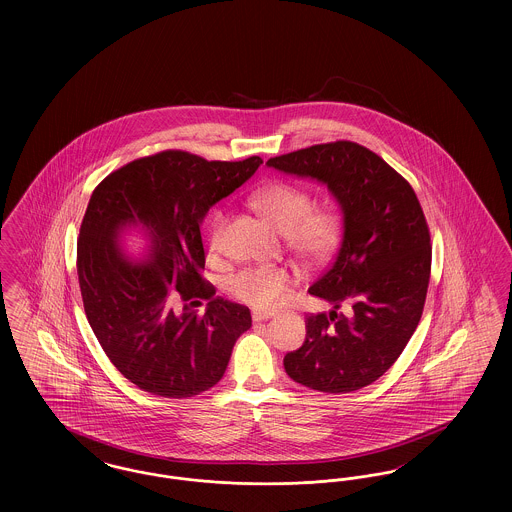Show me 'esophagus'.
I'll return each instance as SVG.
<instances>
[{"mask_svg":"<svg viewBox=\"0 0 512 512\" xmlns=\"http://www.w3.org/2000/svg\"><path fill=\"white\" fill-rule=\"evenodd\" d=\"M253 322H261V320H268V318L274 317L272 311H253Z\"/></svg>","mask_w":512,"mask_h":512,"instance_id":"34e87169","label":"esophagus"}]
</instances>
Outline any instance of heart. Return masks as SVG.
I'll list each match as a JSON object with an SVG mask.
<instances>
[{
  "mask_svg": "<svg viewBox=\"0 0 512 512\" xmlns=\"http://www.w3.org/2000/svg\"><path fill=\"white\" fill-rule=\"evenodd\" d=\"M253 209L284 234L293 253L307 263H324L341 240L340 213L330 205H315L313 197L299 186L276 182L251 195ZM226 215L217 211L209 228V249L217 253ZM295 284V274L286 267H251L228 280V290L247 305L268 311L284 303Z\"/></svg>",
  "mask_w": 512,
  "mask_h": 512,
  "instance_id": "b5f03b06",
  "label": "heart"
}]
</instances>
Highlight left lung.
<instances>
[{
  "label": "left lung",
  "mask_w": 512,
  "mask_h": 512,
  "mask_svg": "<svg viewBox=\"0 0 512 512\" xmlns=\"http://www.w3.org/2000/svg\"><path fill=\"white\" fill-rule=\"evenodd\" d=\"M267 167L326 186L343 220L338 255L309 288L332 311L307 317L305 343L284 368L311 390H361L397 361L422 317L432 265L422 207L401 174L353 142L299 149ZM343 302L349 316L337 313Z\"/></svg>",
  "instance_id": "8db88e82"
}]
</instances>
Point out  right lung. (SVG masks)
<instances>
[{
  "instance_id": "add662e5",
  "label": "right lung",
  "mask_w": 512,
  "mask_h": 512,
  "mask_svg": "<svg viewBox=\"0 0 512 512\" xmlns=\"http://www.w3.org/2000/svg\"><path fill=\"white\" fill-rule=\"evenodd\" d=\"M261 163L163 151L111 172L90 197L76 245L84 311L111 363L140 390L172 399L211 390L251 328L249 309L213 297L199 274L201 224ZM201 298L210 299L203 314L194 309Z\"/></svg>"
}]
</instances>
